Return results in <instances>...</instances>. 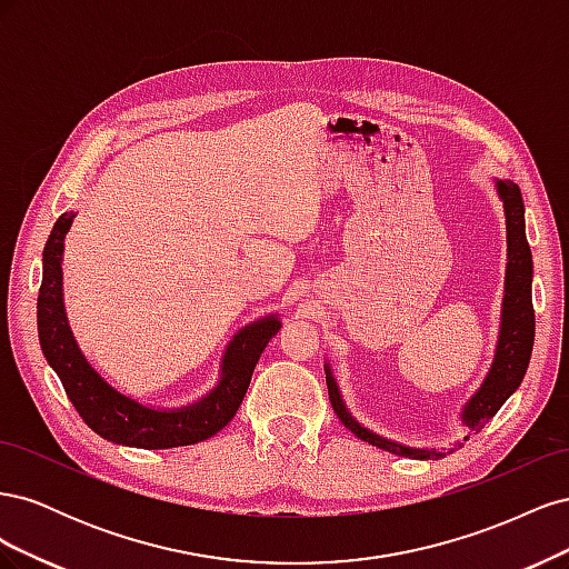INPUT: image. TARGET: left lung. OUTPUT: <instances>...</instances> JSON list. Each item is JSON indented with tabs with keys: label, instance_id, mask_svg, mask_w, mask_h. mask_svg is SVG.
I'll return each mask as SVG.
<instances>
[{
	"label": "left lung",
	"instance_id": "obj_1",
	"mask_svg": "<svg viewBox=\"0 0 569 569\" xmlns=\"http://www.w3.org/2000/svg\"><path fill=\"white\" fill-rule=\"evenodd\" d=\"M498 197L503 199L506 209V228H508V270H506V297H503V316H501V337H498L493 366L487 375L485 385L472 396L470 403L462 410V422L470 427V432H481L485 425L496 416L498 408L506 403L508 396L520 387L527 372L531 347H533V303H531V249L525 234V203L520 187L510 180H498ZM327 370V391H330L332 408L339 420L351 432L377 449H385L396 456L416 458V460H439L449 451L437 449H410L396 441L382 439L380 435L368 432L360 427L343 406L335 377Z\"/></svg>",
	"mask_w": 569,
	"mask_h": 569
}]
</instances>
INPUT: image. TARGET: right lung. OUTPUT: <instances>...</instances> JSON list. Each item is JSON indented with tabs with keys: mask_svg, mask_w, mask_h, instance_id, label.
<instances>
[{
	"mask_svg": "<svg viewBox=\"0 0 569 569\" xmlns=\"http://www.w3.org/2000/svg\"><path fill=\"white\" fill-rule=\"evenodd\" d=\"M73 213H63L54 222L42 253V284L38 297V332L47 363L54 368L80 418L92 432L113 443L134 449H176L199 443L220 432L242 406L253 368L268 341L278 335L280 320L270 316L258 320L230 341L222 358L218 387L201 399L178 410H153L128 399L101 380L78 349L68 327L61 295V253L63 237L71 228Z\"/></svg>",
	"mask_w": 569,
	"mask_h": 569,
	"instance_id": "obj_1",
	"label": "right lung"
}]
</instances>
